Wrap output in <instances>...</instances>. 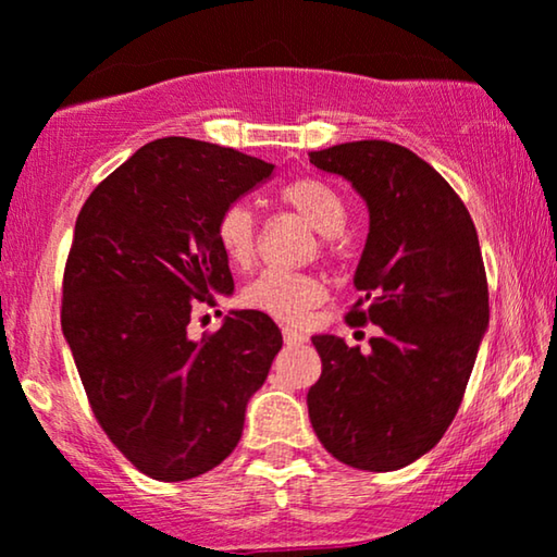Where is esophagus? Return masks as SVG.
Masks as SVG:
<instances>
[{
    "label": "esophagus",
    "mask_w": 557,
    "mask_h": 557,
    "mask_svg": "<svg viewBox=\"0 0 557 557\" xmlns=\"http://www.w3.org/2000/svg\"><path fill=\"white\" fill-rule=\"evenodd\" d=\"M283 338L287 346H298V344H306V336L302 333H298L295 329H283Z\"/></svg>",
    "instance_id": "34e87169"
}]
</instances>
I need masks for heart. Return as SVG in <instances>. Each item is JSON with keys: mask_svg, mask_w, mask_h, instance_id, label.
I'll return each instance as SVG.
<instances>
[{"mask_svg": "<svg viewBox=\"0 0 557 557\" xmlns=\"http://www.w3.org/2000/svg\"><path fill=\"white\" fill-rule=\"evenodd\" d=\"M280 201L321 234L323 249L336 247L348 221V206L336 188L318 181V177H298V181H290L280 190ZM216 242L221 255L236 270H247V267L255 264L259 249L255 211L244 203L226 206L216 221ZM323 298L325 285L321 280L308 272L287 270L259 272L242 293L244 306L285 323H300L308 310L323 302Z\"/></svg>", "mask_w": 557, "mask_h": 557, "instance_id": "1", "label": "heart"}]
</instances>
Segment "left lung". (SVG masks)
Masks as SVG:
<instances>
[{
  "label": "left lung",
  "mask_w": 557,
  "mask_h": 557,
  "mask_svg": "<svg viewBox=\"0 0 557 557\" xmlns=\"http://www.w3.org/2000/svg\"><path fill=\"white\" fill-rule=\"evenodd\" d=\"M369 206L348 325H380L372 351L313 336L321 380L308 414L323 448L361 471H397L443 438L488 325L476 226L458 193L412 150L384 139L308 152Z\"/></svg>",
  "instance_id": "obj_1"
}]
</instances>
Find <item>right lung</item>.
<instances>
[{"label": "right lung", "instance_id": "obj_1", "mask_svg": "<svg viewBox=\"0 0 557 557\" xmlns=\"http://www.w3.org/2000/svg\"><path fill=\"white\" fill-rule=\"evenodd\" d=\"M272 170L232 147L154 139L96 185L76 219L61 325L94 418L150 479L185 481L224 461L283 348L259 310L188 336L196 308L234 290L219 213Z\"/></svg>", "mask_w": 557, "mask_h": 557}]
</instances>
